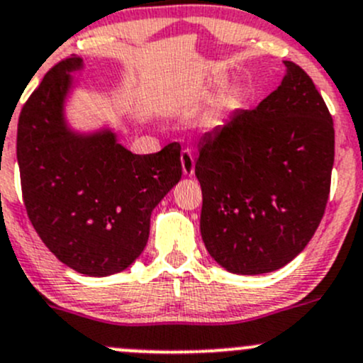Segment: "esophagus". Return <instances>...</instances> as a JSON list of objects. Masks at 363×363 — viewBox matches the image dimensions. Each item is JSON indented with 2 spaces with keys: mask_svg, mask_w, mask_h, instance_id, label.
Listing matches in <instances>:
<instances>
[{
  "mask_svg": "<svg viewBox=\"0 0 363 363\" xmlns=\"http://www.w3.org/2000/svg\"><path fill=\"white\" fill-rule=\"evenodd\" d=\"M181 163H182V172H184V175L195 174V158H193L191 149H184V151L181 152Z\"/></svg>",
  "mask_w": 363,
  "mask_h": 363,
  "instance_id": "1",
  "label": "esophagus"
}]
</instances>
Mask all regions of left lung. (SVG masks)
Returning a JSON list of instances; mask_svg holds the SVG:
<instances>
[{"label":"left lung","mask_w":363,"mask_h":363,"mask_svg":"<svg viewBox=\"0 0 363 363\" xmlns=\"http://www.w3.org/2000/svg\"><path fill=\"white\" fill-rule=\"evenodd\" d=\"M281 86L255 111L207 131L195 175L200 232L228 272H274L313 239L330 195L334 119L313 79L284 61Z\"/></svg>","instance_id":"left-lung-1"}]
</instances>
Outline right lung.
<instances>
[{"mask_svg": "<svg viewBox=\"0 0 363 363\" xmlns=\"http://www.w3.org/2000/svg\"><path fill=\"white\" fill-rule=\"evenodd\" d=\"M54 65L24 104L17 161L28 218L60 262L80 274L112 276L130 267L149 239L151 212L182 175L181 144L133 155L111 131L80 137L63 121L69 72Z\"/></svg>", "mask_w": 363, "mask_h": 363, "instance_id": "1", "label": "right lung"}]
</instances>
